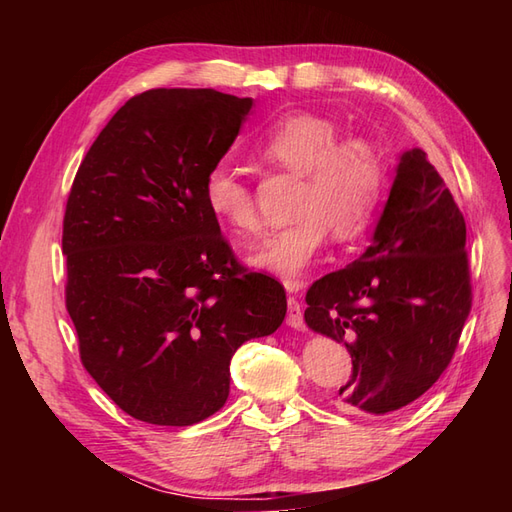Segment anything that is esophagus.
Instances as JSON below:
<instances>
[{
  "label": "esophagus",
  "mask_w": 512,
  "mask_h": 512,
  "mask_svg": "<svg viewBox=\"0 0 512 512\" xmlns=\"http://www.w3.org/2000/svg\"><path fill=\"white\" fill-rule=\"evenodd\" d=\"M286 324L290 329H303V309L299 305V301L294 297H288V316H286Z\"/></svg>",
  "instance_id": "1"
}]
</instances>
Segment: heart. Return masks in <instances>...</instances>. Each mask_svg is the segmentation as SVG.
I'll return each instance as SVG.
<instances>
[{"label":"heart","mask_w":512,"mask_h":512,"mask_svg":"<svg viewBox=\"0 0 512 512\" xmlns=\"http://www.w3.org/2000/svg\"><path fill=\"white\" fill-rule=\"evenodd\" d=\"M339 136L331 119L294 113L271 123L256 145L262 160L301 175L292 209L299 220L269 232L247 256L250 267L288 288H297L314 265L327 230L337 239L361 235L378 207L384 168L376 145L361 136ZM203 200L213 218L235 232L258 228L250 185L230 166L215 164L205 175Z\"/></svg>","instance_id":"1"}]
</instances>
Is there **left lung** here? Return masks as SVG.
<instances>
[{
	"mask_svg": "<svg viewBox=\"0 0 512 512\" xmlns=\"http://www.w3.org/2000/svg\"><path fill=\"white\" fill-rule=\"evenodd\" d=\"M305 322L344 344V412L382 416L429 391L451 363L472 305L466 222L423 149L397 156L367 250L307 290Z\"/></svg>",
	"mask_w": 512,
	"mask_h": 512,
	"instance_id": "obj_1",
	"label": "left lung"
}]
</instances>
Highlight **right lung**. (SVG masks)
I'll return each mask as SVG.
<instances>
[{"mask_svg": "<svg viewBox=\"0 0 512 512\" xmlns=\"http://www.w3.org/2000/svg\"><path fill=\"white\" fill-rule=\"evenodd\" d=\"M252 106L149 89L106 123L72 183L66 307L85 369L136 421H205L226 404L232 354L284 322V288L239 267L203 200Z\"/></svg>", "mask_w": 512, "mask_h": 512, "instance_id": "add662e5", "label": "right lung"}]
</instances>
